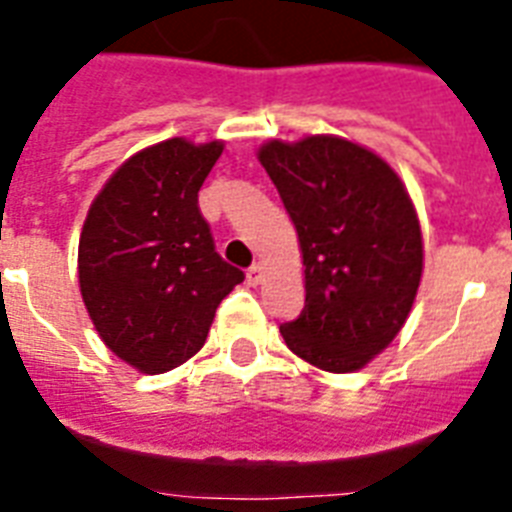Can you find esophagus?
I'll list each match as a JSON object with an SVG mask.
<instances>
[{"label":"esophagus","instance_id":"esophagus-1","mask_svg":"<svg viewBox=\"0 0 512 512\" xmlns=\"http://www.w3.org/2000/svg\"><path fill=\"white\" fill-rule=\"evenodd\" d=\"M263 265L255 263V265H249V271H247V284H252V287H257L260 281H263Z\"/></svg>","mask_w":512,"mask_h":512}]
</instances>
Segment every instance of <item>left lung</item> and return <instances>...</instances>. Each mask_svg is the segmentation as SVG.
<instances>
[{"mask_svg":"<svg viewBox=\"0 0 512 512\" xmlns=\"http://www.w3.org/2000/svg\"><path fill=\"white\" fill-rule=\"evenodd\" d=\"M260 164L303 249L305 308L284 342L324 372H356L398 335L420 287L412 199L380 156L342 138L271 140Z\"/></svg>","mask_w":512,"mask_h":512,"instance_id":"8db88e82","label":"left lung"}]
</instances>
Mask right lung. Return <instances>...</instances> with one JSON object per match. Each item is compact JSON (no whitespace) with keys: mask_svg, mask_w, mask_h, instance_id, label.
<instances>
[{"mask_svg":"<svg viewBox=\"0 0 512 512\" xmlns=\"http://www.w3.org/2000/svg\"><path fill=\"white\" fill-rule=\"evenodd\" d=\"M220 143L183 138L140 151L92 201L79 239V287L108 348L146 374L204 345L217 305L244 271L217 255L199 188Z\"/></svg>","mask_w":512,"mask_h":512,"instance_id":"right-lung-1","label":"right lung"}]
</instances>
